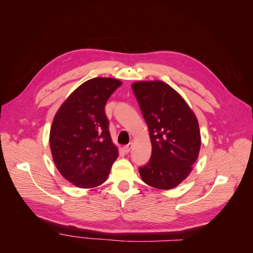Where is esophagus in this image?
<instances>
[{"label": "esophagus", "instance_id": "1", "mask_svg": "<svg viewBox=\"0 0 253 253\" xmlns=\"http://www.w3.org/2000/svg\"><path fill=\"white\" fill-rule=\"evenodd\" d=\"M131 149H132V142H129L128 144H126V145H125V147H124V151L126 153H128L129 151H131Z\"/></svg>", "mask_w": 253, "mask_h": 253}]
</instances>
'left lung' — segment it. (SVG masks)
Returning a JSON list of instances; mask_svg holds the SVG:
<instances>
[{"label":"left lung","mask_w":253,"mask_h":253,"mask_svg":"<svg viewBox=\"0 0 253 253\" xmlns=\"http://www.w3.org/2000/svg\"><path fill=\"white\" fill-rule=\"evenodd\" d=\"M152 143L150 162L139 168L147 185L162 190L177 187L192 171L201 149V132L193 111L163 81L132 84Z\"/></svg>","instance_id":"obj_1"}]
</instances>
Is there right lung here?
<instances>
[{"mask_svg": "<svg viewBox=\"0 0 253 253\" xmlns=\"http://www.w3.org/2000/svg\"><path fill=\"white\" fill-rule=\"evenodd\" d=\"M121 84L102 77L85 81L68 96L52 120L49 144L53 163L76 187L101 185L118 157L104 106Z\"/></svg>", "mask_w": 253, "mask_h": 253, "instance_id": "1", "label": "right lung"}]
</instances>
